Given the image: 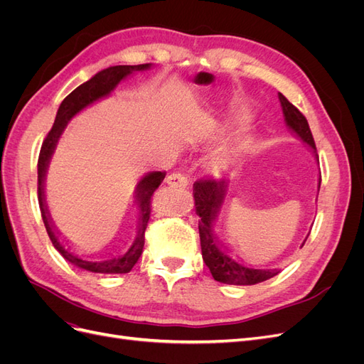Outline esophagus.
<instances>
[{"label": "esophagus", "mask_w": 364, "mask_h": 364, "mask_svg": "<svg viewBox=\"0 0 364 364\" xmlns=\"http://www.w3.org/2000/svg\"><path fill=\"white\" fill-rule=\"evenodd\" d=\"M167 183L174 188H186L190 185V179L182 173H173L167 178Z\"/></svg>", "instance_id": "esophagus-1"}]
</instances>
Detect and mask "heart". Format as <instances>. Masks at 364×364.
<instances>
[{
	"mask_svg": "<svg viewBox=\"0 0 364 364\" xmlns=\"http://www.w3.org/2000/svg\"><path fill=\"white\" fill-rule=\"evenodd\" d=\"M241 150H243V146L222 149L220 151H217L215 155H213L211 158L208 159V162H206L208 170L215 173V174L222 173L223 170H226L229 167V165H232L237 161Z\"/></svg>",
	"mask_w": 364,
	"mask_h": 364,
	"instance_id": "heart-1",
	"label": "heart"
}]
</instances>
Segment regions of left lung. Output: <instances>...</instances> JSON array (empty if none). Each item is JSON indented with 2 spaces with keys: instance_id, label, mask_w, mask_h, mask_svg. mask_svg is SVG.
Instances as JSON below:
<instances>
[{
  "instance_id": "1",
  "label": "left lung",
  "mask_w": 364,
  "mask_h": 364,
  "mask_svg": "<svg viewBox=\"0 0 364 364\" xmlns=\"http://www.w3.org/2000/svg\"><path fill=\"white\" fill-rule=\"evenodd\" d=\"M284 119L287 127L299 136L304 142H306L317 158L314 138L308 126L306 118L302 112L293 106L287 98L281 92L278 94ZM318 161V158H317ZM226 181H214V179H202L194 183V206L196 214L200 217L199 220V234H200V246H202V257L211 272L213 278L223 284L232 285H253L262 281L273 278L274 274L279 273V269H252L245 267L243 264L237 262L229 257V253L218 245V241L214 235L213 223L217 218L220 208L223 205L226 196ZM318 188H321V179H318ZM308 238V237H306ZM306 238L304 240L302 246L305 245Z\"/></svg>"
}]
</instances>
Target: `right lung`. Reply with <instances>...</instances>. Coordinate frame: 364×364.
Here are the masks:
<instances>
[{
	"instance_id": "add662e5",
	"label": "right lung",
	"mask_w": 364,
	"mask_h": 364,
	"mask_svg": "<svg viewBox=\"0 0 364 364\" xmlns=\"http://www.w3.org/2000/svg\"><path fill=\"white\" fill-rule=\"evenodd\" d=\"M150 67H151V63L117 65V67H109L100 73H97L92 79L85 82L79 87H75V90L68 97H65V100L59 106V111L56 114V119H54V124H53L51 130L48 132L47 138L42 142L39 159H38V200H39L43 225H46L47 234L51 240L53 246L56 247V250L60 253V255L67 261H70L71 264H74L75 267L87 270V272L103 273V274L127 273L132 270V267L135 266L142 253V247H144V232H146V228H147L149 218H150V211H151V208H150L151 196L158 190V186L164 181L165 173L150 171L136 185L135 197H136V203H138V209H139V226H138V235L134 241V245L130 246V249L124 253V255H121L118 258H112L107 261H92L87 258H80L68 246H65L59 240V232L54 229L53 220H51L48 206L46 202V191H43L48 164H50V159L54 153V149H56V144L62 135V132L65 130V127H67V124H68V121L75 114H79L82 109L92 105L97 100H100V98L107 97L115 90L117 85L123 79H126L127 75L134 74L136 71L149 70Z\"/></svg>"
}]
</instances>
